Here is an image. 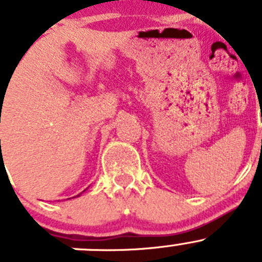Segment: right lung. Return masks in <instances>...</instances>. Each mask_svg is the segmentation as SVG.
Segmentation results:
<instances>
[{"instance_id": "add662e5", "label": "right lung", "mask_w": 262, "mask_h": 262, "mask_svg": "<svg viewBox=\"0 0 262 262\" xmlns=\"http://www.w3.org/2000/svg\"><path fill=\"white\" fill-rule=\"evenodd\" d=\"M84 191H86V190H84ZM84 191H82V192H84ZM82 192H80V194H79V195H76V196H72V198H77V196H80V195H81V194H82ZM68 199H71V198H68Z\"/></svg>"}]
</instances>
